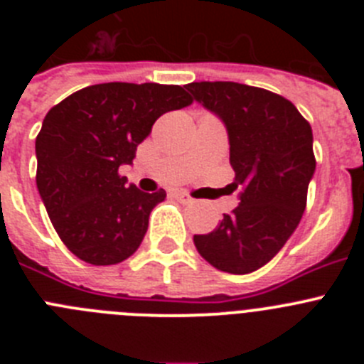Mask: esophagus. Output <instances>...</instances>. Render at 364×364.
<instances>
[{"label": "esophagus", "mask_w": 364, "mask_h": 364, "mask_svg": "<svg viewBox=\"0 0 364 364\" xmlns=\"http://www.w3.org/2000/svg\"><path fill=\"white\" fill-rule=\"evenodd\" d=\"M171 197L175 198V200H178L180 204H191V202H193V198L189 197L188 193H184V191H173Z\"/></svg>", "instance_id": "34e87169"}]
</instances>
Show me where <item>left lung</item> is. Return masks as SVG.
<instances>
[{
	"label": "left lung",
	"mask_w": 364,
	"mask_h": 364,
	"mask_svg": "<svg viewBox=\"0 0 364 364\" xmlns=\"http://www.w3.org/2000/svg\"><path fill=\"white\" fill-rule=\"evenodd\" d=\"M186 89L226 124L233 188H242L231 215L193 240L220 272L252 273L281 252L304 213L315 171L311 127L290 100L260 87L193 82Z\"/></svg>",
	"instance_id": "8db88e82"
}]
</instances>
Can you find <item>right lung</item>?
Here are the masks:
<instances>
[{
	"mask_svg": "<svg viewBox=\"0 0 364 364\" xmlns=\"http://www.w3.org/2000/svg\"><path fill=\"white\" fill-rule=\"evenodd\" d=\"M191 104L180 85L111 82L80 89L47 112L36 136V184L70 253L111 266L136 252L166 191L125 188L118 169L133 164L164 112Z\"/></svg>",
	"mask_w": 364,
	"mask_h": 364,
	"instance_id": "right-lung-1",
	"label": "right lung"
}]
</instances>
